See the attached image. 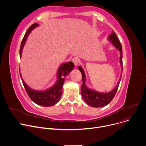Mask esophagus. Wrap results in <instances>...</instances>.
Returning <instances> with one entry per match:
<instances>
[{"mask_svg":"<svg viewBox=\"0 0 146 146\" xmlns=\"http://www.w3.org/2000/svg\"><path fill=\"white\" fill-rule=\"evenodd\" d=\"M72 61L74 63V64L75 65V66H77L78 64V59L77 57H74L73 59H72Z\"/></svg>","mask_w":146,"mask_h":146,"instance_id":"1","label":"esophagus"}]
</instances>
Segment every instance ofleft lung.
<instances>
[{
    "label": "left lung",
    "mask_w": 146,
    "mask_h": 146,
    "mask_svg": "<svg viewBox=\"0 0 146 146\" xmlns=\"http://www.w3.org/2000/svg\"><path fill=\"white\" fill-rule=\"evenodd\" d=\"M108 40L120 52L119 63L121 66V70L122 72V49L119 41L113 31V32L109 36ZM78 69L81 72L82 76V84L81 86V94L82 99H84L86 103H87L89 106L93 108H100L108 105L112 100L117 92L121 79L122 73L117 86L111 91L103 93L96 91L95 90L87 87L86 84V78L84 70L80 66L78 67Z\"/></svg>",
    "instance_id": "8db88e82"
}]
</instances>
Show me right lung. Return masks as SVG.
I'll return each instance as SVG.
<instances>
[{"label":"right lung","mask_w":146,"mask_h":146,"mask_svg":"<svg viewBox=\"0 0 146 146\" xmlns=\"http://www.w3.org/2000/svg\"><path fill=\"white\" fill-rule=\"evenodd\" d=\"M38 25V24L35 23L32 25L27 30L23 39L21 44L19 50L20 57H21L23 49L29 33L32 32V31H33ZM74 67V64L72 62H65V63L60 65L57 71V80L55 84L51 87L44 91H37L31 88L24 81L23 78H22V75L21 73L20 76L22 79L25 89L30 99L34 103L37 104L38 105L44 107H50L55 105V104H56L59 101L62 94V92H63L62 90V87H63L64 82L65 81V77L71 72Z\"/></svg>","instance_id":"1"}]
</instances>
